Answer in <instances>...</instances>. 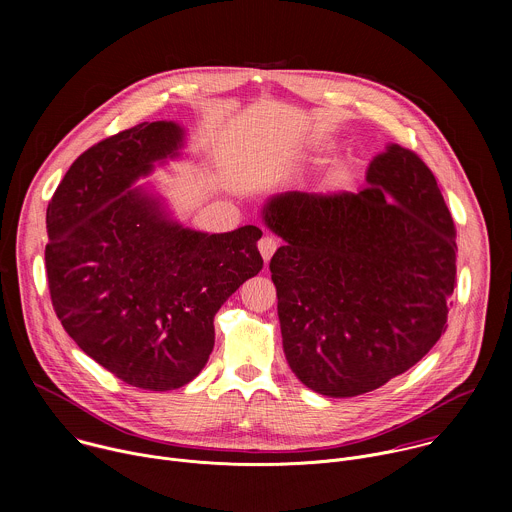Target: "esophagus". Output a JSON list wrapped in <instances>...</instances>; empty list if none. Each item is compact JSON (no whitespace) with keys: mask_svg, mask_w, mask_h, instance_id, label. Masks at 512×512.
Segmentation results:
<instances>
[{"mask_svg":"<svg viewBox=\"0 0 512 512\" xmlns=\"http://www.w3.org/2000/svg\"><path fill=\"white\" fill-rule=\"evenodd\" d=\"M259 253H261V257H263V261L267 263L269 259H271V255L277 251V247H279V241L275 239V237H269V235H265V237H261V241H259Z\"/></svg>","mask_w":512,"mask_h":512,"instance_id":"obj_1","label":"esophagus"}]
</instances>
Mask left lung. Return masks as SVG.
I'll list each match as a JSON object with an SVG mask.
<instances>
[{
  "label": "left lung",
  "mask_w": 512,
  "mask_h": 512,
  "mask_svg": "<svg viewBox=\"0 0 512 512\" xmlns=\"http://www.w3.org/2000/svg\"><path fill=\"white\" fill-rule=\"evenodd\" d=\"M360 192H287L263 218L289 369L312 391L354 397L409 371L448 328L456 225L411 150L377 156Z\"/></svg>",
  "instance_id": "obj_1"
}]
</instances>
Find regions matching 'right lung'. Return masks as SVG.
Segmentation results:
<instances>
[{
	"instance_id": "add662e5",
	"label": "right lung",
	"mask_w": 512,
	"mask_h": 512,
	"mask_svg": "<svg viewBox=\"0 0 512 512\" xmlns=\"http://www.w3.org/2000/svg\"><path fill=\"white\" fill-rule=\"evenodd\" d=\"M180 143L172 121L119 131L72 162L46 208V277L62 328L148 391L184 387L204 369L216 312L263 267L261 229L196 233L126 190Z\"/></svg>"
}]
</instances>
